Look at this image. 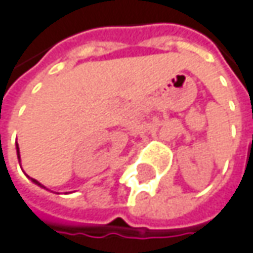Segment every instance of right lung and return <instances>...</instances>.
Returning a JSON list of instances; mask_svg holds the SVG:
<instances>
[{
	"instance_id": "add662e5",
	"label": "right lung",
	"mask_w": 253,
	"mask_h": 253,
	"mask_svg": "<svg viewBox=\"0 0 253 253\" xmlns=\"http://www.w3.org/2000/svg\"><path fill=\"white\" fill-rule=\"evenodd\" d=\"M17 157H19V159H20V156H19V147H17ZM32 182H35V184H37V185H41V184H40V182H38V181H35V179H32Z\"/></svg>"
}]
</instances>
